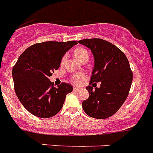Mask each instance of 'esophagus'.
<instances>
[{"label": "esophagus", "instance_id": "esophagus-1", "mask_svg": "<svg viewBox=\"0 0 153 153\" xmlns=\"http://www.w3.org/2000/svg\"><path fill=\"white\" fill-rule=\"evenodd\" d=\"M78 90H79V88H76V87H74V88H73V91H75V92H77V91H78Z\"/></svg>", "mask_w": 153, "mask_h": 153}]
</instances>
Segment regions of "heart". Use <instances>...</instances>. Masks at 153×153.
Segmentation results:
<instances>
[{
    "label": "heart",
    "mask_w": 153,
    "mask_h": 153,
    "mask_svg": "<svg viewBox=\"0 0 153 153\" xmlns=\"http://www.w3.org/2000/svg\"><path fill=\"white\" fill-rule=\"evenodd\" d=\"M74 55L75 56V57H76L77 59H78L80 62H81V61L84 60V59H88V58H89V54H88V52L87 51V50L82 48H76V49L75 50V51H74ZM65 60V56H64L62 59V62H63ZM85 77H86V75L84 73H81V72L77 73L76 75L72 76V81L74 84H75V85H78V84L81 83V81L85 79Z\"/></svg>",
    "instance_id": "1"
}]
</instances>
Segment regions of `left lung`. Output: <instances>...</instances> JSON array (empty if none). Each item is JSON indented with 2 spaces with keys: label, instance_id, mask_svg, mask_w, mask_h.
<instances>
[{
  "label": "left lung",
  "instance_id": "obj_1",
  "mask_svg": "<svg viewBox=\"0 0 153 153\" xmlns=\"http://www.w3.org/2000/svg\"><path fill=\"white\" fill-rule=\"evenodd\" d=\"M92 52L94 67L90 85L100 82V88L87 87L89 97L82 108L89 116L103 119L112 116L126 100L131 89L133 73L126 56L109 41L100 38L78 41Z\"/></svg>",
  "mask_w": 153,
  "mask_h": 153
}]
</instances>
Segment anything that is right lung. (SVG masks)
Wrapping results in <instances>:
<instances>
[{"label":"right lung","instance_id":"obj_1","mask_svg":"<svg viewBox=\"0 0 153 153\" xmlns=\"http://www.w3.org/2000/svg\"><path fill=\"white\" fill-rule=\"evenodd\" d=\"M78 44L46 41L33 44L19 57L13 68L14 89L17 97L25 109L40 118H51L62 109L66 94L72 86L62 83L53 87L49 77L59 68L65 53Z\"/></svg>","mask_w":153,"mask_h":153}]
</instances>
